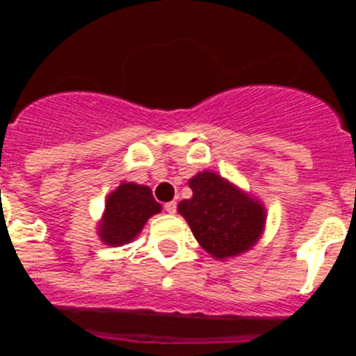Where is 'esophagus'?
<instances>
[{"instance_id":"34e87169","label":"esophagus","mask_w":356,"mask_h":356,"mask_svg":"<svg viewBox=\"0 0 356 356\" xmlns=\"http://www.w3.org/2000/svg\"><path fill=\"white\" fill-rule=\"evenodd\" d=\"M163 209H165V212L168 213H176V201H169V203H165Z\"/></svg>"}]
</instances>
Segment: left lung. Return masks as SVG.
Instances as JSON below:
<instances>
[{
    "instance_id": "1",
    "label": "left lung",
    "mask_w": 356,
    "mask_h": 356,
    "mask_svg": "<svg viewBox=\"0 0 356 356\" xmlns=\"http://www.w3.org/2000/svg\"><path fill=\"white\" fill-rule=\"evenodd\" d=\"M188 187L193 197L178 203V213L213 259H234L262 238L267 212L259 197L213 171L194 175Z\"/></svg>"
}]
</instances>
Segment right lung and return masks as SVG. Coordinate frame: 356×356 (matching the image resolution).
Masks as SVG:
<instances>
[{
  "label": "right lung",
  "mask_w": 356,
  "mask_h": 356,
  "mask_svg": "<svg viewBox=\"0 0 356 356\" xmlns=\"http://www.w3.org/2000/svg\"><path fill=\"white\" fill-rule=\"evenodd\" d=\"M162 212L147 185L121 181L106 196L105 210L97 222V237L106 246H124L139 237L149 217Z\"/></svg>",
  "instance_id": "right-lung-1"
}]
</instances>
